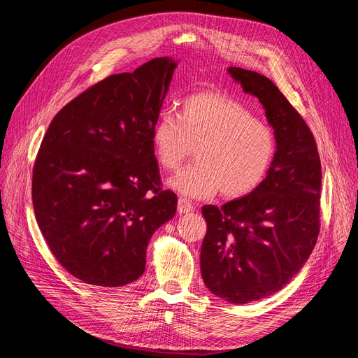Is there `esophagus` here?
Instances as JSON below:
<instances>
[{"mask_svg": "<svg viewBox=\"0 0 358 358\" xmlns=\"http://www.w3.org/2000/svg\"><path fill=\"white\" fill-rule=\"evenodd\" d=\"M194 210V204L187 200V199H179L178 201V212L179 213H188V212H192Z\"/></svg>", "mask_w": 358, "mask_h": 358, "instance_id": "esophagus-1", "label": "esophagus"}]
</instances>
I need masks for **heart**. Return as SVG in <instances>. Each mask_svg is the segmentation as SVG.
I'll use <instances>...</instances> for the list:
<instances>
[{"mask_svg": "<svg viewBox=\"0 0 358 358\" xmlns=\"http://www.w3.org/2000/svg\"><path fill=\"white\" fill-rule=\"evenodd\" d=\"M150 142L167 171L178 170L196 148V164L170 179L188 199H208L220 189L229 199L246 196L264 180L276 152L272 128L242 103L213 91L187 96L178 117L162 112Z\"/></svg>", "mask_w": 358, "mask_h": 358, "instance_id": "obj_1", "label": "heart"}]
</instances>
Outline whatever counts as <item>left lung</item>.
Instances as JSON below:
<instances>
[{
  "label": "left lung",
  "instance_id": "left-lung-1",
  "mask_svg": "<svg viewBox=\"0 0 358 358\" xmlns=\"http://www.w3.org/2000/svg\"><path fill=\"white\" fill-rule=\"evenodd\" d=\"M231 78L263 104L276 152L266 179L222 208L206 204L201 276L215 296L249 303L282 289L308 262L320 233L321 161L299 112L266 76L230 67Z\"/></svg>",
  "mask_w": 358,
  "mask_h": 358
}]
</instances>
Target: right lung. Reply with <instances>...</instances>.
Listing matches in <instances>:
<instances>
[{
  "mask_svg": "<svg viewBox=\"0 0 358 358\" xmlns=\"http://www.w3.org/2000/svg\"><path fill=\"white\" fill-rule=\"evenodd\" d=\"M176 61L154 58L106 78L53 117L32 171L40 231L86 284L122 287L145 272L146 248L176 213L150 142Z\"/></svg>",
  "mask_w": 358,
  "mask_h": 358,
  "instance_id": "right-lung-1",
  "label": "right lung"
}]
</instances>
